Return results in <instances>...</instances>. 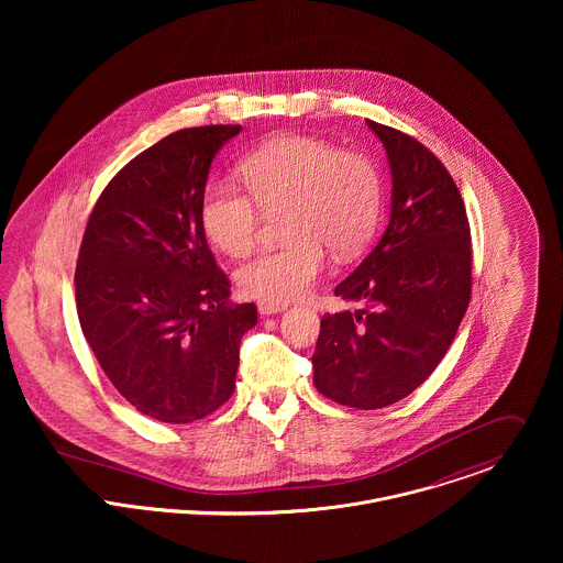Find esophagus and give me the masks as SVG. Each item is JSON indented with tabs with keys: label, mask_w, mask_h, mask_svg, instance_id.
I'll list each match as a JSON object with an SVG mask.
<instances>
[{
	"label": "esophagus",
	"mask_w": 563,
	"mask_h": 563,
	"mask_svg": "<svg viewBox=\"0 0 563 563\" xmlns=\"http://www.w3.org/2000/svg\"><path fill=\"white\" fill-rule=\"evenodd\" d=\"M257 310H260L262 317H273V314L284 312L286 308H284V306H277V303H264V301H262V303L257 306Z\"/></svg>",
	"instance_id": "1"
}]
</instances>
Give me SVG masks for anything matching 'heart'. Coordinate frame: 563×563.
I'll return each instance as SVG.
<instances>
[{"label": "heart", "instance_id": "obj_1", "mask_svg": "<svg viewBox=\"0 0 563 563\" xmlns=\"http://www.w3.org/2000/svg\"><path fill=\"white\" fill-rule=\"evenodd\" d=\"M249 192L212 184L201 199V228L219 251L246 255L266 217H282L284 246L264 251L239 268L244 297L284 306L306 297L327 266L324 251L349 255L371 239L382 181L357 152H338L317 136L286 134L251 152L239 166Z\"/></svg>", "mask_w": 563, "mask_h": 563}]
</instances>
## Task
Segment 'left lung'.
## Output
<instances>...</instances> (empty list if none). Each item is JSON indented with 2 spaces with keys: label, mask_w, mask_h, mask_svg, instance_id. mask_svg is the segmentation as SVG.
Returning a JSON list of instances; mask_svg holds the SVG:
<instances>
[{
  "label": "left lung",
  "mask_w": 563,
  "mask_h": 563,
  "mask_svg": "<svg viewBox=\"0 0 563 563\" xmlns=\"http://www.w3.org/2000/svg\"><path fill=\"white\" fill-rule=\"evenodd\" d=\"M393 170L390 223L335 286L357 312L324 314L314 386L331 401L382 409L413 393L442 362L471 303L473 251L464 199L422 143L366 121Z\"/></svg>",
  "instance_id": "8db88e82"
}]
</instances>
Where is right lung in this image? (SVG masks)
I'll return each instance as SVG.
<instances>
[{
  "label": "right lung",
  "mask_w": 563,
  "mask_h": 563,
  "mask_svg": "<svg viewBox=\"0 0 563 563\" xmlns=\"http://www.w3.org/2000/svg\"><path fill=\"white\" fill-rule=\"evenodd\" d=\"M241 130L168 134L108 181L84 230V338L119 395L162 422L206 418L232 397L242 335L257 322L253 303H230L199 219L210 164Z\"/></svg>",
  "instance_id": "right-lung-1"
}]
</instances>
